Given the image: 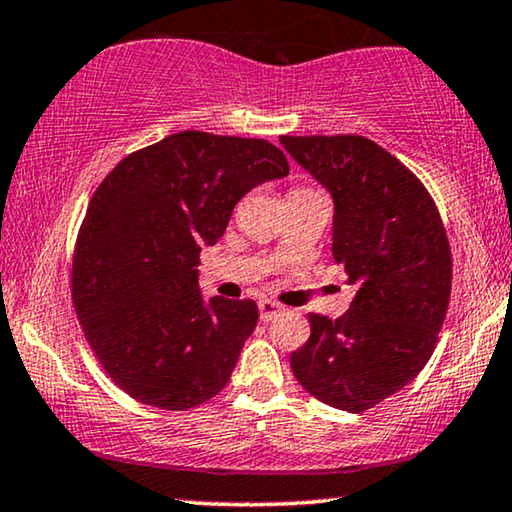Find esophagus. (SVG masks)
Returning a JSON list of instances; mask_svg holds the SVG:
<instances>
[{
	"instance_id": "esophagus-1",
	"label": "esophagus",
	"mask_w": 512,
	"mask_h": 512,
	"mask_svg": "<svg viewBox=\"0 0 512 512\" xmlns=\"http://www.w3.org/2000/svg\"><path fill=\"white\" fill-rule=\"evenodd\" d=\"M282 310L285 308L276 301H259V319H262V322H271V319H276Z\"/></svg>"
}]
</instances>
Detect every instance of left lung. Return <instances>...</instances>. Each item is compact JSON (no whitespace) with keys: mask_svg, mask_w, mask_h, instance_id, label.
Instances as JSON below:
<instances>
[{"mask_svg":"<svg viewBox=\"0 0 512 512\" xmlns=\"http://www.w3.org/2000/svg\"><path fill=\"white\" fill-rule=\"evenodd\" d=\"M333 200V257L354 299L340 319L310 315L292 352L299 384L324 404L365 411L432 356L451 299V248L423 183L368 137H280Z\"/></svg>","mask_w":512,"mask_h":512,"instance_id":"obj_1","label":"left lung"}]
</instances>
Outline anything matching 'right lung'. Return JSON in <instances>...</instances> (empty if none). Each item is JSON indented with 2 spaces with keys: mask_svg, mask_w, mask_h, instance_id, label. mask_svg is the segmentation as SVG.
<instances>
[{
  "mask_svg": "<svg viewBox=\"0 0 512 512\" xmlns=\"http://www.w3.org/2000/svg\"><path fill=\"white\" fill-rule=\"evenodd\" d=\"M289 174L266 140L181 131L103 179L73 257V303L121 391L183 411L223 391L257 326L255 301L204 299L200 250L248 190Z\"/></svg>",
  "mask_w": 512,
  "mask_h": 512,
  "instance_id": "obj_1",
  "label": "right lung"
}]
</instances>
